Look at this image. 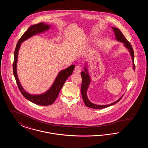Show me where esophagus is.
I'll use <instances>...</instances> for the list:
<instances>
[{"instance_id": "obj_1", "label": "esophagus", "mask_w": 148, "mask_h": 148, "mask_svg": "<svg viewBox=\"0 0 148 148\" xmlns=\"http://www.w3.org/2000/svg\"><path fill=\"white\" fill-rule=\"evenodd\" d=\"M80 71H81V68H80V66H79V65H77V66L75 67L74 72H75V73H79Z\"/></svg>"}]
</instances>
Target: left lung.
I'll return each instance as SVG.
<instances>
[{
	"label": "left lung",
	"mask_w": 148,
	"mask_h": 148,
	"mask_svg": "<svg viewBox=\"0 0 148 148\" xmlns=\"http://www.w3.org/2000/svg\"><path fill=\"white\" fill-rule=\"evenodd\" d=\"M112 29H113V31L115 33L116 39L120 42H123L124 44V46L127 48V49L129 50V51L130 52V55L132 56V58L133 69L135 70L134 51H133V49L132 48V46L131 45L130 43L127 40V39L125 38L124 35H123V34L121 33V32L120 30L119 29L115 28V27H112ZM84 71H83L81 73V76L82 77V86H81V93H82V98L83 99V101L84 102L85 106H88L89 108H92V109H103V108H107L108 106H113L114 104H116V103L119 101L120 100H121V99L122 98L123 96L121 97H120L116 101L114 102L112 104H108V105H103V106L96 105V104H94L92 103V102H90L89 101V100L88 98L87 94H86L87 90L88 89L89 85L90 84L91 79H90V77L88 74V71L86 67H85Z\"/></svg>",
	"instance_id": "8db88e82"
}]
</instances>
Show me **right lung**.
I'll return each mask as SVG.
<instances>
[{"instance_id": "obj_1", "label": "right lung", "mask_w": 148, "mask_h": 148, "mask_svg": "<svg viewBox=\"0 0 148 148\" xmlns=\"http://www.w3.org/2000/svg\"><path fill=\"white\" fill-rule=\"evenodd\" d=\"M50 26L44 23H40L35 25H32L21 36L18 42H17L14 51V62L13 64V70L14 76L15 78L16 84L21 92L22 95L31 102L39 106H47L52 104L57 98L59 93L63 87L64 83L71 74L75 68V65H71L66 69L60 71L57 75L56 79L51 86L47 92L39 95H32L25 92L22 87L16 72V64L18 59V55L21 42L26 40L31 36L36 34H39L45 31L49 30Z\"/></svg>"}]
</instances>
